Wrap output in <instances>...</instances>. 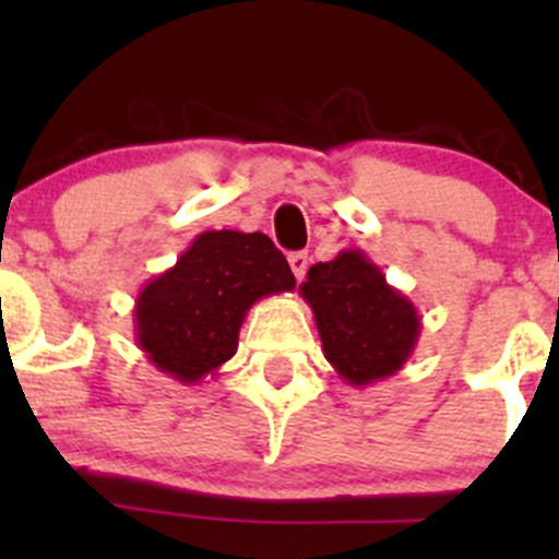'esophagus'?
Wrapping results in <instances>:
<instances>
[{
    "label": "esophagus",
    "mask_w": 559,
    "mask_h": 559,
    "mask_svg": "<svg viewBox=\"0 0 559 559\" xmlns=\"http://www.w3.org/2000/svg\"><path fill=\"white\" fill-rule=\"evenodd\" d=\"M289 267H292V273H295L297 281L306 278L308 253H306V251H292V253H289Z\"/></svg>",
    "instance_id": "1"
}]
</instances>
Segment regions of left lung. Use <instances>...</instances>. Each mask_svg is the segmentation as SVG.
I'll return each instance as SVG.
<instances>
[{
  "label": "left lung",
  "mask_w": 559,
  "mask_h": 559,
  "mask_svg": "<svg viewBox=\"0 0 559 559\" xmlns=\"http://www.w3.org/2000/svg\"><path fill=\"white\" fill-rule=\"evenodd\" d=\"M300 295L313 311L326 362L346 384L362 389L389 379L419 343L416 306L359 248L313 264Z\"/></svg>",
  "instance_id": "left-lung-1"
}]
</instances>
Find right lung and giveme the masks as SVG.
Returning a JSON list of instances; mask_svg holds the SVG:
<instances>
[{"label":"right lung","mask_w":559,"mask_h":559,"mask_svg":"<svg viewBox=\"0 0 559 559\" xmlns=\"http://www.w3.org/2000/svg\"><path fill=\"white\" fill-rule=\"evenodd\" d=\"M292 289L289 262L267 235L207 229L140 289L134 341L159 373L202 384L235 357L253 302Z\"/></svg>","instance_id":"obj_1"}]
</instances>
